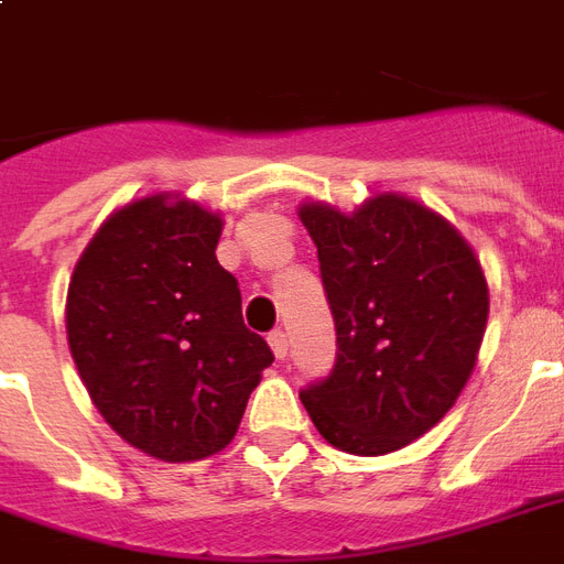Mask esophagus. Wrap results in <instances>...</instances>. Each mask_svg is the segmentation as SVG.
I'll return each instance as SVG.
<instances>
[{"mask_svg":"<svg viewBox=\"0 0 564 564\" xmlns=\"http://www.w3.org/2000/svg\"><path fill=\"white\" fill-rule=\"evenodd\" d=\"M269 345H272V354L278 360H286L290 345H286V334H283V330H272V334H269Z\"/></svg>","mask_w":564,"mask_h":564,"instance_id":"1","label":"esophagus"}]
</instances>
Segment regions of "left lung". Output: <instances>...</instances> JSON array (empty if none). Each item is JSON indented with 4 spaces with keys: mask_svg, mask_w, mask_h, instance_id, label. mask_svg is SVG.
<instances>
[{
    "mask_svg": "<svg viewBox=\"0 0 564 564\" xmlns=\"http://www.w3.org/2000/svg\"><path fill=\"white\" fill-rule=\"evenodd\" d=\"M318 248L336 325L334 371L301 403L334 447L401 451L445 419L489 322V283L459 230L410 195L377 193L354 213L299 207Z\"/></svg>",
    "mask_w": 564,
    "mask_h": 564,
    "instance_id": "8db88e82",
    "label": "left lung"
}]
</instances>
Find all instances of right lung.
<instances>
[{
  "label": "right lung",
  "instance_id": "obj_1",
  "mask_svg": "<svg viewBox=\"0 0 564 564\" xmlns=\"http://www.w3.org/2000/svg\"><path fill=\"white\" fill-rule=\"evenodd\" d=\"M221 225L178 193L145 195L101 221L69 278L66 343L90 401L163 463L230 445L274 360L216 260Z\"/></svg>",
  "mask_w": 564,
  "mask_h": 564
}]
</instances>
